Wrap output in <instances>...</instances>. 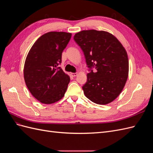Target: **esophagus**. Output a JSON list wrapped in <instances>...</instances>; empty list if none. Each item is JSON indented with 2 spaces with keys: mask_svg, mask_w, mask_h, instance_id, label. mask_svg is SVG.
<instances>
[{
  "mask_svg": "<svg viewBox=\"0 0 153 153\" xmlns=\"http://www.w3.org/2000/svg\"><path fill=\"white\" fill-rule=\"evenodd\" d=\"M70 75H71V76H73V77H75L76 76H77V75H78V73H71L70 74Z\"/></svg>",
  "mask_w": 153,
  "mask_h": 153,
  "instance_id": "34e87169",
  "label": "esophagus"
}]
</instances>
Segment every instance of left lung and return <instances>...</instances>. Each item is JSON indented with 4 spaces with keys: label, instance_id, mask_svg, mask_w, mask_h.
Listing matches in <instances>:
<instances>
[{
    "label": "left lung",
    "instance_id": "1",
    "mask_svg": "<svg viewBox=\"0 0 153 153\" xmlns=\"http://www.w3.org/2000/svg\"><path fill=\"white\" fill-rule=\"evenodd\" d=\"M74 39L84 53L89 68L82 87L84 94L93 103L106 105L121 94L128 77L129 61L126 49L113 34L104 30L77 32Z\"/></svg>",
    "mask_w": 153,
    "mask_h": 153
}]
</instances>
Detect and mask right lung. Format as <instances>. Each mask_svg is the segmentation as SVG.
I'll return each mask as SVG.
<instances>
[{"mask_svg": "<svg viewBox=\"0 0 153 153\" xmlns=\"http://www.w3.org/2000/svg\"><path fill=\"white\" fill-rule=\"evenodd\" d=\"M71 37L69 32H47L36 40L27 55L24 68L25 84L41 103L57 102L67 90L70 78L59 64Z\"/></svg>", "mask_w": 153, "mask_h": 153, "instance_id": "right-lung-1", "label": "right lung"}]
</instances>
